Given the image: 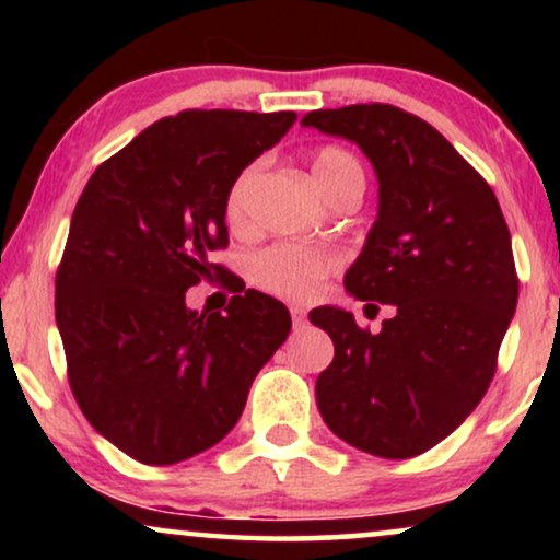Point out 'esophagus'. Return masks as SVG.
<instances>
[{"mask_svg":"<svg viewBox=\"0 0 560 560\" xmlns=\"http://www.w3.org/2000/svg\"><path fill=\"white\" fill-rule=\"evenodd\" d=\"M290 316H293V326L295 328L305 326V311L301 308V305H290Z\"/></svg>","mask_w":560,"mask_h":560,"instance_id":"esophagus-1","label":"esophagus"}]
</instances>
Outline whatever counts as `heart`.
I'll list each match as a JSON object with an SVG mask.
<instances>
[{"label": "heart", "instance_id": "b5f03b06", "mask_svg": "<svg viewBox=\"0 0 560 560\" xmlns=\"http://www.w3.org/2000/svg\"><path fill=\"white\" fill-rule=\"evenodd\" d=\"M313 180L320 194L331 198L341 188L364 190V167L343 148H320L311 160ZM257 178V165H247L236 175L226 194V221L234 229L244 226L247 219V196ZM341 267L339 252L318 247V244L282 242L257 252L249 262V275L259 288L290 301H308L318 293L320 282Z\"/></svg>", "mask_w": 560, "mask_h": 560}]
</instances>
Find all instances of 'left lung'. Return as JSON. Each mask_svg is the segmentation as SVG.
Masks as SVG:
<instances>
[{
    "mask_svg": "<svg viewBox=\"0 0 560 560\" xmlns=\"http://www.w3.org/2000/svg\"><path fill=\"white\" fill-rule=\"evenodd\" d=\"M301 125L354 142L372 163L377 219L343 288L395 305L377 334L336 305L308 313L334 341L316 380L320 418L364 454L418 456L469 418L494 377L517 305L510 229L454 144L397 106L318 109Z\"/></svg>",
    "mask_w": 560,
    "mask_h": 560,
    "instance_id": "left-lung-1",
    "label": "left lung"
}]
</instances>
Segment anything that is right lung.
Returning a JSON list of instances; mask_svg holds the SVG:
<instances>
[{"label":"right lung","instance_id":"1","mask_svg":"<svg viewBox=\"0 0 560 560\" xmlns=\"http://www.w3.org/2000/svg\"><path fill=\"white\" fill-rule=\"evenodd\" d=\"M295 112H180L96 167L75 203L56 278L68 380L89 423L127 456L171 466L217 446L290 334L259 290L198 313L186 290L224 280L226 194L280 142Z\"/></svg>","mask_w":560,"mask_h":560}]
</instances>
